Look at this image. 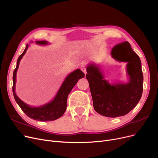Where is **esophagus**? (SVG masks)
<instances>
[{
	"mask_svg": "<svg viewBox=\"0 0 158 158\" xmlns=\"http://www.w3.org/2000/svg\"><path fill=\"white\" fill-rule=\"evenodd\" d=\"M81 70L84 72L85 74H86V67L85 66H84V65L81 66Z\"/></svg>",
	"mask_w": 158,
	"mask_h": 158,
	"instance_id": "1",
	"label": "esophagus"
}]
</instances>
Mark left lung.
<instances>
[{
  "label": "left lung",
  "instance_id": "left-lung-1",
  "mask_svg": "<svg viewBox=\"0 0 158 158\" xmlns=\"http://www.w3.org/2000/svg\"><path fill=\"white\" fill-rule=\"evenodd\" d=\"M111 55L116 60L127 63L128 83L110 84L94 64L87 66L86 77L95 110L106 117L116 118L127 114L138 103L143 93V75L141 60L127 41L115 45Z\"/></svg>",
  "mask_w": 158,
  "mask_h": 158
}]
</instances>
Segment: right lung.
<instances>
[{
  "label": "right lung",
  "instance_id": "add662e5",
  "mask_svg": "<svg viewBox=\"0 0 158 158\" xmlns=\"http://www.w3.org/2000/svg\"><path fill=\"white\" fill-rule=\"evenodd\" d=\"M36 43L38 44L44 45L48 44L47 41L46 40H38L36 41ZM28 44L26 45L24 51L19 57L17 62V66L14 70V72H13V84L12 88L13 96H14L15 101L20 108L22 109V110L29 118L40 121H49L56 120L60 118L65 112L66 110L68 95L72 91V88L74 87L75 84L77 83L79 79L85 77V73L80 69H77L72 72L66 77L63 83L59 88V91L57 92L56 97L54 98V99L51 102L39 107H31L20 100L17 97L15 92L16 75L20 63V60H21L24 56L27 49H28Z\"/></svg>",
  "mask_w": 158,
  "mask_h": 158
}]
</instances>
